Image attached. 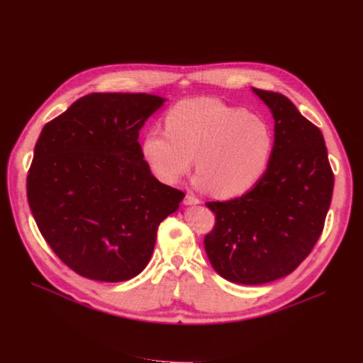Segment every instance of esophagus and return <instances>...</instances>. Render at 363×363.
<instances>
[{"label":"esophagus","instance_id":"obj_1","mask_svg":"<svg viewBox=\"0 0 363 363\" xmlns=\"http://www.w3.org/2000/svg\"><path fill=\"white\" fill-rule=\"evenodd\" d=\"M201 201L197 199V197H194L192 194H186L185 196V199H184V204H186V206H191V204H200Z\"/></svg>","mask_w":363,"mask_h":363}]
</instances>
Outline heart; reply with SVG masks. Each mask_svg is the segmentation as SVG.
<instances>
[{
	"mask_svg": "<svg viewBox=\"0 0 363 363\" xmlns=\"http://www.w3.org/2000/svg\"><path fill=\"white\" fill-rule=\"evenodd\" d=\"M164 130L143 137L141 152L155 177L177 184L196 166V184L229 199L247 192L264 174L273 152L265 121L219 99H186L164 113Z\"/></svg>",
	"mask_w": 363,
	"mask_h": 363,
	"instance_id": "b5f03b06",
	"label": "heart"
}]
</instances>
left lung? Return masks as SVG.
I'll return each mask as SVG.
<instances>
[{
	"mask_svg": "<svg viewBox=\"0 0 363 363\" xmlns=\"http://www.w3.org/2000/svg\"><path fill=\"white\" fill-rule=\"evenodd\" d=\"M252 90L274 118L267 169L247 194L206 203L216 216L204 238L207 257L239 284L269 283L298 269L323 233L334 186L321 130L286 96Z\"/></svg>",
	"mask_w": 363,
	"mask_h": 363,
	"instance_id": "1",
	"label": "left lung"
}]
</instances>
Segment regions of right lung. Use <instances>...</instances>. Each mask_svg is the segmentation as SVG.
Masks as SVG:
<instances>
[{"instance_id":"1","label":"right lung","mask_w":363,"mask_h":363,"mask_svg":"<svg viewBox=\"0 0 363 363\" xmlns=\"http://www.w3.org/2000/svg\"><path fill=\"white\" fill-rule=\"evenodd\" d=\"M146 93H91L48 123L35 146L28 201L43 239L77 274L125 281L155 250L182 191L160 184L138 143L162 105Z\"/></svg>"}]
</instances>
